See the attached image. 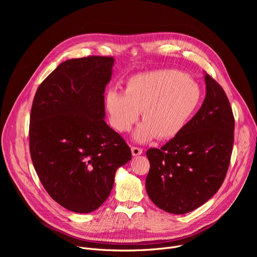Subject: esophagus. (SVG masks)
Masks as SVG:
<instances>
[{"mask_svg": "<svg viewBox=\"0 0 257 257\" xmlns=\"http://www.w3.org/2000/svg\"><path fill=\"white\" fill-rule=\"evenodd\" d=\"M131 152L133 156H138L143 153V149L140 147H131Z\"/></svg>", "mask_w": 257, "mask_h": 257, "instance_id": "obj_1", "label": "esophagus"}]
</instances>
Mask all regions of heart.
Listing matches in <instances>:
<instances>
[{
  "label": "heart",
  "mask_w": 257,
  "mask_h": 257,
  "mask_svg": "<svg viewBox=\"0 0 257 257\" xmlns=\"http://www.w3.org/2000/svg\"><path fill=\"white\" fill-rule=\"evenodd\" d=\"M201 89L186 74L174 70L143 73L128 79L125 92L110 89L106 108L112 126L129 131L142 111L134 139H171L185 127L201 102Z\"/></svg>",
  "instance_id": "obj_1"
}]
</instances>
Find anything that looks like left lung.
Here are the masks:
<instances>
[{
	"instance_id": "obj_1",
	"label": "left lung",
	"mask_w": 257,
	"mask_h": 257,
	"mask_svg": "<svg viewBox=\"0 0 257 257\" xmlns=\"http://www.w3.org/2000/svg\"><path fill=\"white\" fill-rule=\"evenodd\" d=\"M206 97L185 127L160 149L147 151L146 190L167 212L183 214L203 205L221 187L230 164L234 116L222 86L205 75Z\"/></svg>"
}]
</instances>
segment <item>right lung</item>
I'll list each match as a JSON object with an SVG mask.
<instances>
[{
  "mask_svg": "<svg viewBox=\"0 0 257 257\" xmlns=\"http://www.w3.org/2000/svg\"><path fill=\"white\" fill-rule=\"evenodd\" d=\"M113 60H66L40 83L33 99L29 147L34 169L51 198L74 212L99 208L112 190L115 171L131 159L127 143L103 119Z\"/></svg>",
  "mask_w": 257,
  "mask_h": 257,
  "instance_id": "obj_1",
  "label": "right lung"
}]
</instances>
